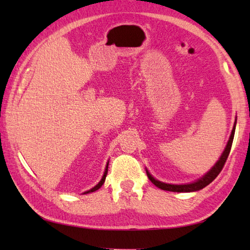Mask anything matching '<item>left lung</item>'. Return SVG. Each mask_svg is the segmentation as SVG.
Listing matches in <instances>:
<instances>
[{
  "label": "left lung",
  "mask_w": 250,
  "mask_h": 250,
  "mask_svg": "<svg viewBox=\"0 0 250 250\" xmlns=\"http://www.w3.org/2000/svg\"><path fill=\"white\" fill-rule=\"evenodd\" d=\"M235 126H236V119L234 122V125H233V130L231 132V135H230V139L228 141V144L225 148L224 152H222L221 157L219 158V160L216 162L215 166L211 167L208 172H207L203 177H201L200 179L195 180L193 183H190V184H185V185H171V184H166V183H162L160 180H157L156 178H153L151 176V174L147 171L146 169V173H147V176L148 178L150 179V182L157 186L158 188H160L162 190H166V191H173V192H193V191H198L203 189L204 187H206L207 185H209L213 180L218 176L219 173L221 172L222 167H224L225 163L228 159V156H229L230 150H231V147H232V143H233V139H234V133H235Z\"/></svg>",
  "instance_id": "1"
}]
</instances>
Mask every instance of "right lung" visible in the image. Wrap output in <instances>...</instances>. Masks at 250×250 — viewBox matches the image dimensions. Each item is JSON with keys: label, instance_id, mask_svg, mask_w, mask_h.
Wrapping results in <instances>:
<instances>
[{"label": "right lung", "instance_id": "obj_1", "mask_svg": "<svg viewBox=\"0 0 250 250\" xmlns=\"http://www.w3.org/2000/svg\"><path fill=\"white\" fill-rule=\"evenodd\" d=\"M107 171H108V162H107V164H106V167H105V172H104V175H103V176H102V179L100 180V183H99L97 186H94V187H93L92 189H90V190L86 191V192H83V193H90V192H93V191H97L98 189H100L101 187H102V185H103V184H104V182H105L106 175H107Z\"/></svg>", "mask_w": 250, "mask_h": 250}]
</instances>
